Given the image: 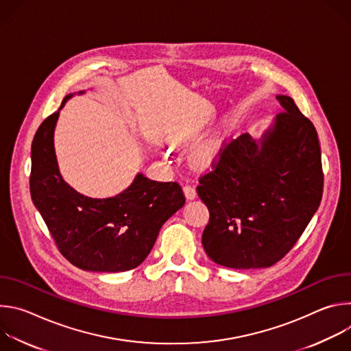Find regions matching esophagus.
I'll return each instance as SVG.
<instances>
[{
    "mask_svg": "<svg viewBox=\"0 0 351 351\" xmlns=\"http://www.w3.org/2000/svg\"><path fill=\"white\" fill-rule=\"evenodd\" d=\"M183 193H184V195H186L187 199H194L195 195H197V191H195L194 186H190V184H186V186L183 187Z\"/></svg>",
    "mask_w": 351,
    "mask_h": 351,
    "instance_id": "34e87169",
    "label": "esophagus"
}]
</instances>
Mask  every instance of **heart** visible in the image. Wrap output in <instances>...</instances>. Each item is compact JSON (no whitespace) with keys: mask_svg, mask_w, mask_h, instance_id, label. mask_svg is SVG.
Instances as JSON below:
<instances>
[{"mask_svg":"<svg viewBox=\"0 0 351 351\" xmlns=\"http://www.w3.org/2000/svg\"><path fill=\"white\" fill-rule=\"evenodd\" d=\"M208 157H210L208 152H206V149H203V152L198 153L197 161H198V162H207V161H208Z\"/></svg>","mask_w":351,"mask_h":351,"instance_id":"obj_1","label":"heart"}]
</instances>
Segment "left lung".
Listing matches in <instances>:
<instances>
[{
	"mask_svg": "<svg viewBox=\"0 0 351 351\" xmlns=\"http://www.w3.org/2000/svg\"><path fill=\"white\" fill-rule=\"evenodd\" d=\"M264 133L223 144L214 169L199 179L198 197L210 211L202 237L207 256L233 269L268 268L302 236L317 213L324 175L317 130L293 98Z\"/></svg>",
	"mask_w": 351,
	"mask_h": 351,
	"instance_id": "8db88e82",
	"label": "left lung"
}]
</instances>
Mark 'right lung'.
I'll return each instance as SVG.
<instances>
[{"label": "right lung", "mask_w": 351, "mask_h": 351, "mask_svg": "<svg viewBox=\"0 0 351 351\" xmlns=\"http://www.w3.org/2000/svg\"><path fill=\"white\" fill-rule=\"evenodd\" d=\"M86 90L77 94H84ZM37 129L32 143L30 194L62 256L91 272H123L152 252L161 226L184 206L176 182H156L138 172L114 197L91 198L71 187L57 161L54 133L61 110Z\"/></svg>", "instance_id": "add662e5"}]
</instances>
